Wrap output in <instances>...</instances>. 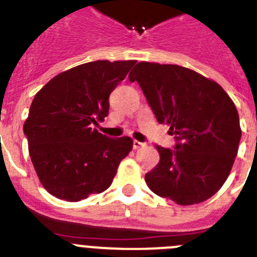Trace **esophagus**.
Instances as JSON below:
<instances>
[{"label": "esophagus", "instance_id": "1", "mask_svg": "<svg viewBox=\"0 0 257 257\" xmlns=\"http://www.w3.org/2000/svg\"><path fill=\"white\" fill-rule=\"evenodd\" d=\"M144 143H142V142H138V140H134L133 142V148L134 149H139V148H142V147H144Z\"/></svg>", "mask_w": 257, "mask_h": 257}]
</instances>
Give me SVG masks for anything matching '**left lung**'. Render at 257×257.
I'll use <instances>...</instances> for the list:
<instances>
[{"instance_id": "left-lung-1", "label": "left lung", "mask_w": 257, "mask_h": 257, "mask_svg": "<svg viewBox=\"0 0 257 257\" xmlns=\"http://www.w3.org/2000/svg\"><path fill=\"white\" fill-rule=\"evenodd\" d=\"M157 121L170 126L174 149L157 145L160 162L145 174L149 189L181 206L212 197L228 179L240 131L234 103L213 82L180 65L142 61L128 74Z\"/></svg>"}]
</instances>
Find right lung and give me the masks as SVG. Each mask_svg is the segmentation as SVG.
<instances>
[{"label": "right lung", "instance_id": "1", "mask_svg": "<svg viewBox=\"0 0 257 257\" xmlns=\"http://www.w3.org/2000/svg\"><path fill=\"white\" fill-rule=\"evenodd\" d=\"M134 60H96L58 74L41 88L24 123L29 156L45 189L77 202L108 189L133 149L128 136L108 138L92 126L109 112V95Z\"/></svg>", "mask_w": 257, "mask_h": 257}]
</instances>
